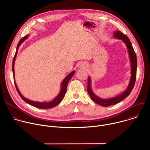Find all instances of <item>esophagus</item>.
<instances>
[{"instance_id":"obj_1","label":"esophagus","mask_w":150,"mask_h":150,"mask_svg":"<svg viewBox=\"0 0 150 150\" xmlns=\"http://www.w3.org/2000/svg\"><path fill=\"white\" fill-rule=\"evenodd\" d=\"M78 68L79 69H86L87 68V65L86 63H81L79 64Z\"/></svg>"}]
</instances>
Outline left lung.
I'll return each instance as SVG.
<instances>
[{
	"instance_id": "left-lung-1",
	"label": "left lung",
	"mask_w": 150,
	"mask_h": 150,
	"mask_svg": "<svg viewBox=\"0 0 150 150\" xmlns=\"http://www.w3.org/2000/svg\"><path fill=\"white\" fill-rule=\"evenodd\" d=\"M113 37L115 38L120 39L122 40V41L126 45L128 54H129L130 62H131V76L129 81V83L128 84L126 89L120 94L112 98H101L98 96H97L93 92L91 88V78L88 76V87H87V91L88 93L89 94L90 97L91 98L92 100L94 101L96 103L101 105L103 107H107L112 105L116 104L123 99H125L126 97H127L131 93L134 85L135 83L136 80V75H137V56L135 53V51L133 49L132 45L131 42L126 35L123 34L120 31H115L113 34Z\"/></svg>"
}]
</instances>
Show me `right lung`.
I'll return each instance as SVG.
<instances>
[{
    "mask_svg": "<svg viewBox=\"0 0 150 150\" xmlns=\"http://www.w3.org/2000/svg\"><path fill=\"white\" fill-rule=\"evenodd\" d=\"M29 34L25 35V37H24L23 38H21L20 40V41H19L18 44L17 45L16 47V53L15 54L14 57L13 59V62H12V72H13V79H14V82H15V85L16 87V89L17 90L18 93L19 94V95L20 96V97H21L24 101H25L26 103H27L28 104H29L30 105H31L34 107H35L37 108H39V109H50V108H53L54 107L56 106L57 104H59L61 101L62 100V99L63 98L64 96H65L66 92H67V86H68V83L69 82V81H70V79L72 78V77L74 76V74H75V71H73L72 72H71L70 74H69L63 80V81L61 83V89L60 91V93H59V94L52 100L49 102H39V101H32L30 100L29 99L26 98L25 97H24L21 93H20V91H19V89L17 87L15 80V72H14V64H15V60L18 53V50L19 49V47L21 46V45L23 43V42L28 37Z\"/></svg>",
    "mask_w": 150,
    "mask_h": 150,
    "instance_id": "obj_1",
    "label": "right lung"
}]
</instances>
